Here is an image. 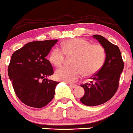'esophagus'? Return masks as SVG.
<instances>
[{
	"label": "esophagus",
	"mask_w": 133,
	"mask_h": 133,
	"mask_svg": "<svg viewBox=\"0 0 133 133\" xmlns=\"http://www.w3.org/2000/svg\"><path fill=\"white\" fill-rule=\"evenodd\" d=\"M70 87L71 88H76L77 87V85H76V84H69Z\"/></svg>",
	"instance_id": "1"
}]
</instances>
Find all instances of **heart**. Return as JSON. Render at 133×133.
Instances as JSON below:
<instances>
[{"label": "heart", "mask_w": 133, "mask_h": 133, "mask_svg": "<svg viewBox=\"0 0 133 133\" xmlns=\"http://www.w3.org/2000/svg\"><path fill=\"white\" fill-rule=\"evenodd\" d=\"M61 49L55 47L49 56L50 63L55 66H60L68 56H74L72 61L74 66H61L55 72L58 80L72 83L81 77L95 74L101 69L106 60L104 48L99 44H91L83 38H72L63 42Z\"/></svg>", "instance_id": "obj_1"}]
</instances>
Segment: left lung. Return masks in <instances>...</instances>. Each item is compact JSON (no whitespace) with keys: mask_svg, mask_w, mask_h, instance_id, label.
Returning <instances> with one entry per match:
<instances>
[{"mask_svg":"<svg viewBox=\"0 0 133 133\" xmlns=\"http://www.w3.org/2000/svg\"><path fill=\"white\" fill-rule=\"evenodd\" d=\"M93 37L104 48L106 57L101 69L91 77L90 84L81 85L84 89V95L80 101L88 106L101 105L113 97L117 91L120 74L124 69L119 48L101 35Z\"/></svg>","mask_w":133,"mask_h":133,"instance_id":"obj_1","label":"left lung"}]
</instances>
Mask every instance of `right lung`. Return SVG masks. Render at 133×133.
Returning a JSON list of instances; mask_svg holds the SVG:
<instances>
[{"instance_id":"obj_1","label":"right lung","mask_w":133,"mask_h":133,"mask_svg":"<svg viewBox=\"0 0 133 133\" xmlns=\"http://www.w3.org/2000/svg\"><path fill=\"white\" fill-rule=\"evenodd\" d=\"M57 41L29 42L12 54L8 76L16 96L27 106L43 108L54 98L59 82L47 79L54 70L45 57Z\"/></svg>"}]
</instances>
